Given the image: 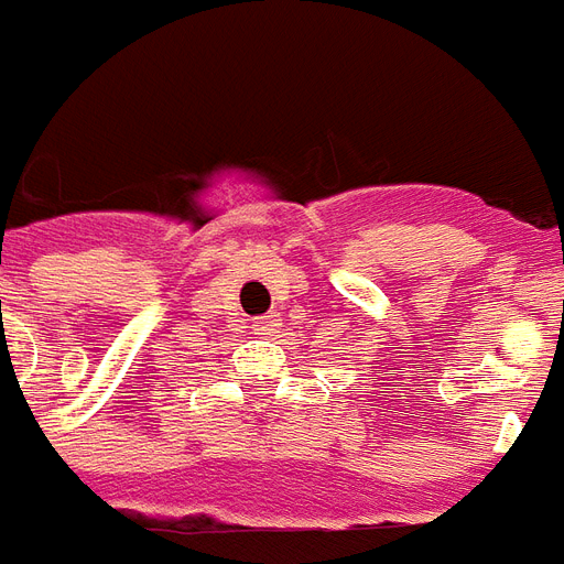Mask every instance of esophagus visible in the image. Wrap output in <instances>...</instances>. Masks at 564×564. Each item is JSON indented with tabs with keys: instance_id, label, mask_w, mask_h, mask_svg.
<instances>
[{
	"instance_id": "obj_1",
	"label": "esophagus",
	"mask_w": 564,
	"mask_h": 564,
	"mask_svg": "<svg viewBox=\"0 0 564 564\" xmlns=\"http://www.w3.org/2000/svg\"><path fill=\"white\" fill-rule=\"evenodd\" d=\"M274 325H278L274 316H260V319H257V335H271V332H274Z\"/></svg>"
}]
</instances>
